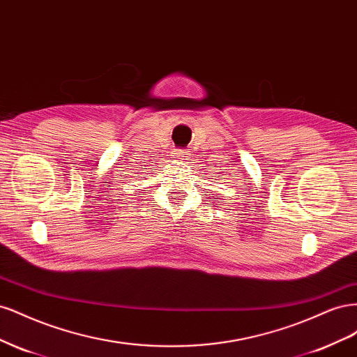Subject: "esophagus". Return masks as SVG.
Wrapping results in <instances>:
<instances>
[{
	"instance_id": "obj_1",
	"label": "esophagus",
	"mask_w": 357,
	"mask_h": 357,
	"mask_svg": "<svg viewBox=\"0 0 357 357\" xmlns=\"http://www.w3.org/2000/svg\"><path fill=\"white\" fill-rule=\"evenodd\" d=\"M176 156H177V158H180V159H183V158H188V152H186V150H177V152H176Z\"/></svg>"
}]
</instances>
